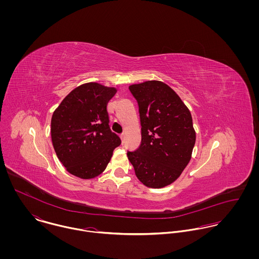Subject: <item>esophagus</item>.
Instances as JSON below:
<instances>
[{
	"label": "esophagus",
	"instance_id": "obj_1",
	"mask_svg": "<svg viewBox=\"0 0 259 259\" xmlns=\"http://www.w3.org/2000/svg\"><path fill=\"white\" fill-rule=\"evenodd\" d=\"M120 139H121L122 141L124 140V134H121V135H120Z\"/></svg>",
	"mask_w": 259,
	"mask_h": 259
}]
</instances>
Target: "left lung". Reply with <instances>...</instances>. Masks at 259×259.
<instances>
[{
	"instance_id": "left-lung-1",
	"label": "left lung",
	"mask_w": 259,
	"mask_h": 259,
	"mask_svg": "<svg viewBox=\"0 0 259 259\" xmlns=\"http://www.w3.org/2000/svg\"><path fill=\"white\" fill-rule=\"evenodd\" d=\"M137 100L142 143L127 157L138 179L148 187L174 183L190 160L195 132L190 111L177 93L158 80L128 87Z\"/></svg>"
}]
</instances>
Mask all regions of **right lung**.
Returning a JSON list of instances; mask_svg holds the SVG:
<instances>
[{"label": "right lung", "instance_id": "obj_1", "mask_svg": "<svg viewBox=\"0 0 259 259\" xmlns=\"http://www.w3.org/2000/svg\"><path fill=\"white\" fill-rule=\"evenodd\" d=\"M115 93L114 88L88 82L72 91L53 113L55 151L67 170L77 178L89 180L102 174L121 143L111 131L107 110Z\"/></svg>", "mask_w": 259, "mask_h": 259}]
</instances>
